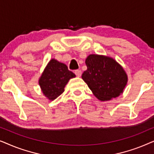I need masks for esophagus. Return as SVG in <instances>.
<instances>
[{
	"label": "esophagus",
	"instance_id": "1",
	"mask_svg": "<svg viewBox=\"0 0 154 154\" xmlns=\"http://www.w3.org/2000/svg\"><path fill=\"white\" fill-rule=\"evenodd\" d=\"M75 74L78 77H80L81 75V74H82L81 71V70H75Z\"/></svg>",
	"mask_w": 154,
	"mask_h": 154
}]
</instances>
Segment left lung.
Returning a JSON list of instances; mask_svg holds the SVG:
<instances>
[{"label": "left lung", "instance_id": "left-lung-1", "mask_svg": "<svg viewBox=\"0 0 154 154\" xmlns=\"http://www.w3.org/2000/svg\"><path fill=\"white\" fill-rule=\"evenodd\" d=\"M85 64L88 69L82 74V79L99 100H111L123 93L128 75L114 59L91 54L86 58Z\"/></svg>", "mask_w": 154, "mask_h": 154}]
</instances>
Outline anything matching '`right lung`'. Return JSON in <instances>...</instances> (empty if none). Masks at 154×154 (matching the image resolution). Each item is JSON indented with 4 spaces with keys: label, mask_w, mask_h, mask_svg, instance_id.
I'll use <instances>...</instances> for the list:
<instances>
[{
    "label": "right lung",
    "mask_w": 154,
    "mask_h": 154,
    "mask_svg": "<svg viewBox=\"0 0 154 154\" xmlns=\"http://www.w3.org/2000/svg\"><path fill=\"white\" fill-rule=\"evenodd\" d=\"M75 77V75L69 70L66 64L51 59L39 78L38 84L43 95L53 101L64 91L69 80Z\"/></svg>",
    "instance_id": "obj_1"
}]
</instances>
